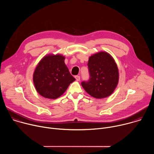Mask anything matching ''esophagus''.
Segmentation results:
<instances>
[{"label": "esophagus", "mask_w": 154, "mask_h": 154, "mask_svg": "<svg viewBox=\"0 0 154 154\" xmlns=\"http://www.w3.org/2000/svg\"><path fill=\"white\" fill-rule=\"evenodd\" d=\"M75 79H76L77 81H79V80H80V77L79 75H75Z\"/></svg>", "instance_id": "34e87169"}]
</instances>
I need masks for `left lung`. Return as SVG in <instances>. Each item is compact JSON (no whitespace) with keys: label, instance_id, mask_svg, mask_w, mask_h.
Here are the masks:
<instances>
[{"label":"left lung","instance_id":"left-lung-1","mask_svg":"<svg viewBox=\"0 0 154 154\" xmlns=\"http://www.w3.org/2000/svg\"><path fill=\"white\" fill-rule=\"evenodd\" d=\"M90 79L81 84L91 96L105 98L111 95L118 83L119 72L113 57L105 52L94 54L89 58Z\"/></svg>","mask_w":154,"mask_h":154}]
</instances>
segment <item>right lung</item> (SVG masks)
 Instances as JSON below:
<instances>
[{"label": "right lung", "instance_id": "right-lung-1", "mask_svg": "<svg viewBox=\"0 0 154 154\" xmlns=\"http://www.w3.org/2000/svg\"><path fill=\"white\" fill-rule=\"evenodd\" d=\"M61 55L44 57L35 70L33 80L37 92L42 96L55 99L61 96L75 79L70 74Z\"/></svg>", "mask_w": 154, "mask_h": 154}]
</instances>
